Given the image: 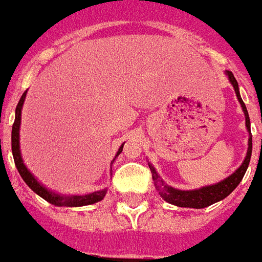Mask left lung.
<instances>
[{
    "instance_id": "left-lung-1",
    "label": "left lung",
    "mask_w": 262,
    "mask_h": 262,
    "mask_svg": "<svg viewBox=\"0 0 262 262\" xmlns=\"http://www.w3.org/2000/svg\"><path fill=\"white\" fill-rule=\"evenodd\" d=\"M228 75V79L233 85L234 91H235V95L238 98L239 103H241V107L244 111V115H246V126L248 132L250 130V116H248V112H247V107L244 105V102L239 96L238 91V83L234 78V75L231 72H227ZM251 150H252V136H250L248 139V150H247V156L244 159L243 164L239 166L238 169L234 171L233 174L230 177H227L226 180L217 183V184H213V186H207V187H201L199 190H177V188L170 187V186H166L162 180H159V176H157L155 167L149 164L150 171H151V176L153 179L156 180V187L159 190V193L162 195L164 200L170 203V204H174V206H179V207H190V208H204L211 206L217 201L226 199L227 195L230 194L233 191L234 188L237 187L239 184V182L243 180V177L246 174L247 167L250 164V159H251Z\"/></svg>"
}]
</instances>
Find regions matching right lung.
<instances>
[{
  "mask_svg": "<svg viewBox=\"0 0 262 262\" xmlns=\"http://www.w3.org/2000/svg\"><path fill=\"white\" fill-rule=\"evenodd\" d=\"M25 95H27V91L24 92V95L21 96V99L18 102L15 109V120H14V125H12V133H11V146H12V156H14V162H15V166L19 174L24 179V182L27 183L31 190H34L36 194L41 195L43 200H47L51 204L54 206H67V207H80V206H88V204H93L96 201H100L106 194V190H100V191H95V193H91V194L85 195H59L55 194L52 191H49L47 188L42 186L41 183L36 182V179L34 176L31 174L28 171V169L25 167V164L23 162V157H21V151H19V123H21V109H23L24 100H25ZM123 150V144L120 146L119 149V153H122ZM116 155V156H118Z\"/></svg>",
  "mask_w": 262,
  "mask_h": 262,
  "instance_id": "right-lung-1",
  "label": "right lung"
}]
</instances>
